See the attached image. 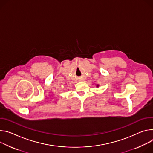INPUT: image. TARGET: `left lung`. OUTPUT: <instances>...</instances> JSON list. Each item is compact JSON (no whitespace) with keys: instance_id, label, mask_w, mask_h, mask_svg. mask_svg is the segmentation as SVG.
I'll return each instance as SVG.
<instances>
[{"instance_id":"8db88e82","label":"left lung","mask_w":153,"mask_h":153,"mask_svg":"<svg viewBox=\"0 0 153 153\" xmlns=\"http://www.w3.org/2000/svg\"><path fill=\"white\" fill-rule=\"evenodd\" d=\"M96 87L98 88L99 87V84H96Z\"/></svg>"}]
</instances>
